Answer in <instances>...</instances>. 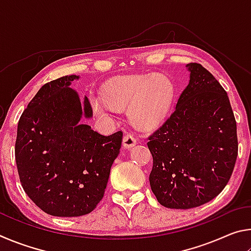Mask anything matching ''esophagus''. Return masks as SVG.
I'll return each mask as SVG.
<instances>
[{"mask_svg":"<svg viewBox=\"0 0 251 251\" xmlns=\"http://www.w3.org/2000/svg\"><path fill=\"white\" fill-rule=\"evenodd\" d=\"M136 143H137V139H136L135 136L131 134H127L124 136V138H123V146H124V148L134 147L136 145Z\"/></svg>","mask_w":251,"mask_h":251,"instance_id":"esophagus-1","label":"esophagus"}]
</instances>
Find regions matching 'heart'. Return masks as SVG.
<instances>
[{"label":"heart","instance_id":"1","mask_svg":"<svg viewBox=\"0 0 251 251\" xmlns=\"http://www.w3.org/2000/svg\"><path fill=\"white\" fill-rule=\"evenodd\" d=\"M103 100H93V107L101 117H109L114 108L128 106L131 124L151 128L164 120L171 108L174 86L163 75H129L109 80L101 88Z\"/></svg>","mask_w":251,"mask_h":251}]
</instances>
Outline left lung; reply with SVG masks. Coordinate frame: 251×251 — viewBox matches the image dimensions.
Listing matches in <instances>:
<instances>
[{"label": "left lung", "mask_w": 251, "mask_h": 251, "mask_svg": "<svg viewBox=\"0 0 251 251\" xmlns=\"http://www.w3.org/2000/svg\"><path fill=\"white\" fill-rule=\"evenodd\" d=\"M176 108L148 137L151 188L167 208L189 209L223 192L238 156L237 124L226 91L199 63Z\"/></svg>", "instance_id": "obj_1"}]
</instances>
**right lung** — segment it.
Wrapping results in <instances>:
<instances>
[{"mask_svg": "<svg viewBox=\"0 0 251 251\" xmlns=\"http://www.w3.org/2000/svg\"><path fill=\"white\" fill-rule=\"evenodd\" d=\"M76 75L46 83L20 117L15 160L20 181L46 214L78 217L103 199L110 167L120 154L123 131L104 136L80 123L92 117L70 84Z\"/></svg>", "mask_w": 251, "mask_h": 251, "instance_id": "right-lung-1", "label": "right lung"}]
</instances>
